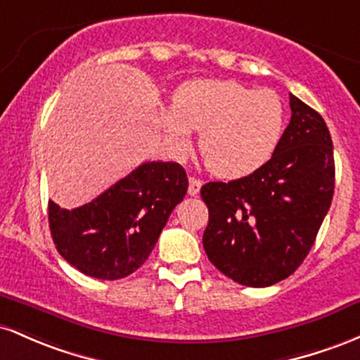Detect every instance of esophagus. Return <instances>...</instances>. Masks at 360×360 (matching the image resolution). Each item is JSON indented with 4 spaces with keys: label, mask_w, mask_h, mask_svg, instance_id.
<instances>
[{
    "label": "esophagus",
    "mask_w": 360,
    "mask_h": 360,
    "mask_svg": "<svg viewBox=\"0 0 360 360\" xmlns=\"http://www.w3.org/2000/svg\"><path fill=\"white\" fill-rule=\"evenodd\" d=\"M200 187L202 181L199 179H195V176H191V179H188V195H197V193L200 192Z\"/></svg>",
    "instance_id": "obj_1"
}]
</instances>
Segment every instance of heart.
<instances>
[{
    "mask_svg": "<svg viewBox=\"0 0 360 360\" xmlns=\"http://www.w3.org/2000/svg\"><path fill=\"white\" fill-rule=\"evenodd\" d=\"M176 149L200 132L199 151L221 179H241L272 158L284 131V105L272 90H252L233 79H192L180 84L172 110L161 115Z\"/></svg>",
    "mask_w": 360,
    "mask_h": 360,
    "instance_id": "obj_1",
    "label": "heart"
}]
</instances>
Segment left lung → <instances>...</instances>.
<instances>
[{"mask_svg":"<svg viewBox=\"0 0 360 360\" xmlns=\"http://www.w3.org/2000/svg\"><path fill=\"white\" fill-rule=\"evenodd\" d=\"M289 126L264 167L200 188L209 209L205 253L219 272L248 288H267L296 272L332 205L328 127L297 96L289 95Z\"/></svg>","mask_w":360,"mask_h":360,"instance_id":"8db88e82","label":"left lung"}]
</instances>
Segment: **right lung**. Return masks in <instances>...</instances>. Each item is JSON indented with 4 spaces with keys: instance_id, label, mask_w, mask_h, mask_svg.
Wrapping results in <instances>:
<instances>
[{
    "instance_id": "1",
    "label": "right lung",
    "mask_w": 360,
    "mask_h": 360,
    "mask_svg": "<svg viewBox=\"0 0 360 360\" xmlns=\"http://www.w3.org/2000/svg\"><path fill=\"white\" fill-rule=\"evenodd\" d=\"M187 187L181 165L146 161L82 207L68 211L49 200L56 248L84 276L102 281L131 276L148 260Z\"/></svg>"
}]
</instances>
